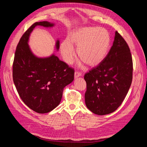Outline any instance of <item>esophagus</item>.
I'll use <instances>...</instances> for the list:
<instances>
[{
    "label": "esophagus",
    "mask_w": 147,
    "mask_h": 147,
    "mask_svg": "<svg viewBox=\"0 0 147 147\" xmlns=\"http://www.w3.org/2000/svg\"><path fill=\"white\" fill-rule=\"evenodd\" d=\"M80 76H82V73L80 72H78V71H75V74H74L75 78H77V77H79Z\"/></svg>",
    "instance_id": "esophagus-1"
}]
</instances>
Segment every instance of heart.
<instances>
[{"label":"heart","mask_w":147,"mask_h":147,"mask_svg":"<svg viewBox=\"0 0 147 147\" xmlns=\"http://www.w3.org/2000/svg\"><path fill=\"white\" fill-rule=\"evenodd\" d=\"M110 43L109 31L98 27H84L74 30L61 43V51L64 61L71 64L74 58L75 49L77 55L86 64L93 66L99 64L107 53Z\"/></svg>","instance_id":"1"}]
</instances>
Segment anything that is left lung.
Listing matches in <instances>:
<instances>
[{
    "label": "left lung",
    "mask_w": 147,
    "mask_h": 147,
    "mask_svg": "<svg viewBox=\"0 0 147 147\" xmlns=\"http://www.w3.org/2000/svg\"><path fill=\"white\" fill-rule=\"evenodd\" d=\"M133 63L129 47L118 31L113 45L101 63L86 73L84 99L92 113L104 115L122 104L132 80Z\"/></svg>",
    "instance_id": "obj_1"
}]
</instances>
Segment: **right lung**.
<instances>
[{
	"instance_id": "add662e5",
	"label": "right lung",
	"mask_w": 147,
	"mask_h": 147,
	"mask_svg": "<svg viewBox=\"0 0 147 147\" xmlns=\"http://www.w3.org/2000/svg\"><path fill=\"white\" fill-rule=\"evenodd\" d=\"M36 26L52 27L53 24L36 22L22 35L13 60V80L24 103L35 112L46 113L59 104L64 87L74 80V69L55 55L38 58L32 54L28 42Z\"/></svg>"
}]
</instances>
